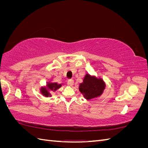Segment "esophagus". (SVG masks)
<instances>
[{
	"label": "esophagus",
	"instance_id": "esophagus-1",
	"mask_svg": "<svg viewBox=\"0 0 148 148\" xmlns=\"http://www.w3.org/2000/svg\"><path fill=\"white\" fill-rule=\"evenodd\" d=\"M67 83H68L69 85H70V86H73V84H74V80L72 79H70L68 80Z\"/></svg>",
	"mask_w": 148,
	"mask_h": 148
}]
</instances>
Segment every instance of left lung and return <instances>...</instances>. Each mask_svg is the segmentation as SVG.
Instances as JSON below:
<instances>
[{
  "instance_id": "left-lung-1",
  "label": "left lung",
  "mask_w": 148,
  "mask_h": 148,
  "mask_svg": "<svg viewBox=\"0 0 148 148\" xmlns=\"http://www.w3.org/2000/svg\"><path fill=\"white\" fill-rule=\"evenodd\" d=\"M105 87V83L101 78L86 74L83 79V82L79 84V90L85 99L89 100L101 96Z\"/></svg>"
}]
</instances>
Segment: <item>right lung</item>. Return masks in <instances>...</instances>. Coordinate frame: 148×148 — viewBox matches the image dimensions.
<instances>
[{
    "instance_id": "add662e5",
    "label": "right lung",
    "mask_w": 148,
    "mask_h": 148,
    "mask_svg": "<svg viewBox=\"0 0 148 148\" xmlns=\"http://www.w3.org/2000/svg\"><path fill=\"white\" fill-rule=\"evenodd\" d=\"M62 86L61 84H57V83H48L47 84V88H41V92L42 95L46 97H50L51 95L49 92V90L56 91Z\"/></svg>"
}]
</instances>
